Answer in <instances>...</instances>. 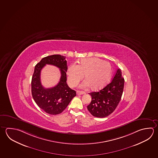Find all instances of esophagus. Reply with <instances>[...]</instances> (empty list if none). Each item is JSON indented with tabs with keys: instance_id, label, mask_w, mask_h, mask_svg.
Returning a JSON list of instances; mask_svg holds the SVG:
<instances>
[{
	"instance_id": "obj_1",
	"label": "esophagus",
	"mask_w": 158,
	"mask_h": 158,
	"mask_svg": "<svg viewBox=\"0 0 158 158\" xmlns=\"http://www.w3.org/2000/svg\"><path fill=\"white\" fill-rule=\"evenodd\" d=\"M85 94V92H83V91H77V95H83V94Z\"/></svg>"
}]
</instances>
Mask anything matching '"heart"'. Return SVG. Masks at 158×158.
<instances>
[{
	"label": "heart",
	"instance_id": "1",
	"mask_svg": "<svg viewBox=\"0 0 158 158\" xmlns=\"http://www.w3.org/2000/svg\"><path fill=\"white\" fill-rule=\"evenodd\" d=\"M111 64L98 58H83L79 65L72 63L67 70L69 85L74 87L77 85L85 75L86 80L81 83L80 87L87 89L91 86L93 90L103 87L109 80L112 74Z\"/></svg>",
	"mask_w": 158,
	"mask_h": 158
}]
</instances>
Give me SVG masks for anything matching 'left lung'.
I'll return each mask as SVG.
<instances>
[{"instance_id": "obj_1", "label": "left lung", "mask_w": 158, "mask_h": 158, "mask_svg": "<svg viewBox=\"0 0 158 158\" xmlns=\"http://www.w3.org/2000/svg\"><path fill=\"white\" fill-rule=\"evenodd\" d=\"M124 78L118 69L111 82L98 92L89 93L92 98L87 109L96 118H103L112 114L120 102L123 93Z\"/></svg>"}]
</instances>
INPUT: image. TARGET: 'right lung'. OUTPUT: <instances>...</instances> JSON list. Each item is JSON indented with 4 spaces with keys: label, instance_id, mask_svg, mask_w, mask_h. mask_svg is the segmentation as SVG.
Listing matches in <instances>:
<instances>
[{
    "label": "right lung",
    "instance_id": "1",
    "mask_svg": "<svg viewBox=\"0 0 158 158\" xmlns=\"http://www.w3.org/2000/svg\"><path fill=\"white\" fill-rule=\"evenodd\" d=\"M46 64L56 66L60 70V82L52 88H44L40 82V72ZM67 70L66 57L60 55L43 58L35 66L31 82L32 97L38 106L50 115L60 114L76 95L75 90L70 89L66 82Z\"/></svg>",
    "mask_w": 158,
    "mask_h": 158
}]
</instances>
